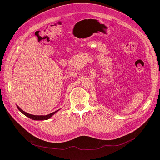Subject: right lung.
<instances>
[{"instance_id": "1", "label": "right lung", "mask_w": 160, "mask_h": 160, "mask_svg": "<svg viewBox=\"0 0 160 160\" xmlns=\"http://www.w3.org/2000/svg\"><path fill=\"white\" fill-rule=\"evenodd\" d=\"M17 108L22 114H24L25 116H27L29 118H31V119L34 120H48L54 115V114H55L57 111H59V109H58V110H57V111H54V112H53L52 113L49 114V115H45V116L44 115H40L39 116V115H31V114L27 113L25 111H22L18 106H17Z\"/></svg>"}]
</instances>
